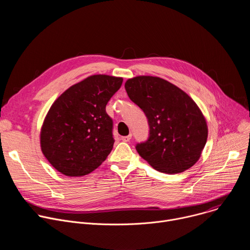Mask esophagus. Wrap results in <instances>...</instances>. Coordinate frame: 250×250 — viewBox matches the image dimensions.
I'll list each match as a JSON object with an SVG mask.
<instances>
[{
  "instance_id": "34e87169",
  "label": "esophagus",
  "mask_w": 250,
  "mask_h": 250,
  "mask_svg": "<svg viewBox=\"0 0 250 250\" xmlns=\"http://www.w3.org/2000/svg\"><path fill=\"white\" fill-rule=\"evenodd\" d=\"M130 138H131V134L126 135V136H122V137H121V139H122L124 142H128V141L130 140Z\"/></svg>"
}]
</instances>
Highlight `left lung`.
<instances>
[{
    "label": "left lung",
    "instance_id": "8db88e82",
    "mask_svg": "<svg viewBox=\"0 0 250 250\" xmlns=\"http://www.w3.org/2000/svg\"><path fill=\"white\" fill-rule=\"evenodd\" d=\"M129 99L144 111L149 125L138 154L155 170L181 173L200 158L208 126L197 104L181 89L159 77L137 76L125 84Z\"/></svg>",
    "mask_w": 250,
    "mask_h": 250
}]
</instances>
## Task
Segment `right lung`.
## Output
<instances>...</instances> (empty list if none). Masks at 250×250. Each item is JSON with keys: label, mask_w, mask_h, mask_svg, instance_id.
Masks as SVG:
<instances>
[{"label": "right lung", "mask_w": 250, "mask_h": 250, "mask_svg": "<svg viewBox=\"0 0 250 250\" xmlns=\"http://www.w3.org/2000/svg\"><path fill=\"white\" fill-rule=\"evenodd\" d=\"M123 78L93 75L67 89L51 105L41 132L42 153L60 173L87 175L113 149V120L105 105Z\"/></svg>", "instance_id": "1"}]
</instances>
